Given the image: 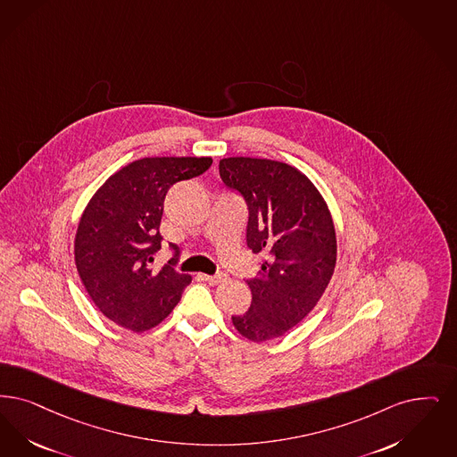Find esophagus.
Here are the masks:
<instances>
[{"mask_svg":"<svg viewBox=\"0 0 457 457\" xmlns=\"http://www.w3.org/2000/svg\"><path fill=\"white\" fill-rule=\"evenodd\" d=\"M201 277L205 282H209L211 286H218V284H222V282L228 280V275L226 274L201 275Z\"/></svg>","mask_w":457,"mask_h":457,"instance_id":"34e87169","label":"esophagus"}]
</instances>
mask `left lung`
Segmentation results:
<instances>
[{
    "label": "left lung",
    "mask_w": 457,
    "mask_h": 457,
    "mask_svg": "<svg viewBox=\"0 0 457 457\" xmlns=\"http://www.w3.org/2000/svg\"><path fill=\"white\" fill-rule=\"evenodd\" d=\"M220 175L246 202V245L263 255L258 277L246 280L252 306L231 320L245 338L272 340L301 323L328 286L337 263L328 205L291 164L224 158Z\"/></svg>",
    "instance_id": "obj_1"
}]
</instances>
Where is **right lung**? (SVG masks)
Segmentation results:
<instances>
[{"instance_id":"add662e5","label":"right lung","mask_w":457,"mask_h":457,"mask_svg":"<svg viewBox=\"0 0 457 457\" xmlns=\"http://www.w3.org/2000/svg\"><path fill=\"white\" fill-rule=\"evenodd\" d=\"M211 158H143L113 173L88 202L74 237V260L95 306L113 323L146 331L162 323L192 277L168 263L153 269L162 248L163 202L173 183L199 177Z\"/></svg>"}]
</instances>
